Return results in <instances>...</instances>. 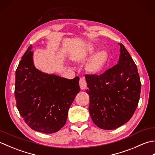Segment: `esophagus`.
I'll list each match as a JSON object with an SVG mask.
<instances>
[{
	"label": "esophagus",
	"mask_w": 155,
	"mask_h": 155,
	"mask_svg": "<svg viewBox=\"0 0 155 155\" xmlns=\"http://www.w3.org/2000/svg\"><path fill=\"white\" fill-rule=\"evenodd\" d=\"M79 85H80V87L82 90L86 89L87 87V82H86V81H85L84 78H80Z\"/></svg>",
	"instance_id": "esophagus-1"
}]
</instances>
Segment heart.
<instances>
[{"label": "heart", "instance_id": "heart-1", "mask_svg": "<svg viewBox=\"0 0 155 155\" xmlns=\"http://www.w3.org/2000/svg\"><path fill=\"white\" fill-rule=\"evenodd\" d=\"M96 51V47L93 44H88L79 49L74 56V60L78 62L87 61ZM108 58V54L105 51H100L95 53L87 62L85 68L92 74H97L103 68Z\"/></svg>", "mask_w": 155, "mask_h": 155}]
</instances>
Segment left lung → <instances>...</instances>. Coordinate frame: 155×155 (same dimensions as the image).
<instances>
[{"mask_svg":"<svg viewBox=\"0 0 155 155\" xmlns=\"http://www.w3.org/2000/svg\"><path fill=\"white\" fill-rule=\"evenodd\" d=\"M119 45L118 64L101 75H85L91 118L104 130L115 129L127 123L140 98L141 83L137 65L124 45Z\"/></svg>","mask_w":155,"mask_h":155,"instance_id":"left-lung-1","label":"left lung"}]
</instances>
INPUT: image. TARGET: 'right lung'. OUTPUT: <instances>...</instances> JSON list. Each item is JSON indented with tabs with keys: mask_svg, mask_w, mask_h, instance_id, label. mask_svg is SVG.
<instances>
[{
	"mask_svg": "<svg viewBox=\"0 0 155 155\" xmlns=\"http://www.w3.org/2000/svg\"><path fill=\"white\" fill-rule=\"evenodd\" d=\"M31 49L30 46L16 71V107L32 130L54 133L66 123L69 108L80 91L79 77L70 80L39 71Z\"/></svg>",
	"mask_w": 155,
	"mask_h": 155,
	"instance_id": "1",
	"label": "right lung"
}]
</instances>
